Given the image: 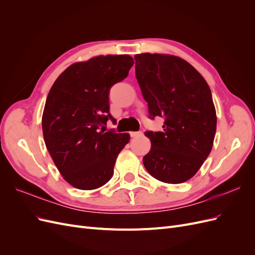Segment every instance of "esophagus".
Wrapping results in <instances>:
<instances>
[{
    "label": "esophagus",
    "instance_id": "esophagus-1",
    "mask_svg": "<svg viewBox=\"0 0 255 255\" xmlns=\"http://www.w3.org/2000/svg\"><path fill=\"white\" fill-rule=\"evenodd\" d=\"M129 135H130V137H138V136H141L142 135V133L141 132H129Z\"/></svg>",
    "mask_w": 255,
    "mask_h": 255
}]
</instances>
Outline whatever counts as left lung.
Returning a JSON list of instances; mask_svg holds the SVG:
<instances>
[{
	"mask_svg": "<svg viewBox=\"0 0 255 255\" xmlns=\"http://www.w3.org/2000/svg\"><path fill=\"white\" fill-rule=\"evenodd\" d=\"M134 59L150 118H165L163 132L144 133L151 150L143 156V165L160 182H186L213 148L217 117L210 86L194 67L177 56L142 53Z\"/></svg>",
	"mask_w": 255,
	"mask_h": 255,
	"instance_id": "8db88e82",
	"label": "left lung"
}]
</instances>
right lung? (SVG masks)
Listing matches in <instances>:
<instances>
[{"mask_svg":"<svg viewBox=\"0 0 255 255\" xmlns=\"http://www.w3.org/2000/svg\"><path fill=\"white\" fill-rule=\"evenodd\" d=\"M133 65L129 55L92 57L69 66L50 89L42 115L44 142L60 174L75 188L97 189L109 182L129 141L128 133L100 127L113 119L110 89Z\"/></svg>","mask_w":255,"mask_h":255,"instance_id":"1","label":"right lung"}]
</instances>
